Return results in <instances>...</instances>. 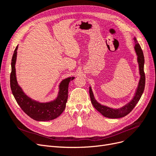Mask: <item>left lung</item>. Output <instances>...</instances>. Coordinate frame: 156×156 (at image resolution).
<instances>
[{
    "instance_id": "left-lung-1",
    "label": "left lung",
    "mask_w": 156,
    "mask_h": 156,
    "mask_svg": "<svg viewBox=\"0 0 156 156\" xmlns=\"http://www.w3.org/2000/svg\"><path fill=\"white\" fill-rule=\"evenodd\" d=\"M133 40L135 41V51L136 56H137V62L139 64L140 79L137 88H136L135 90L134 96L132 98L131 100L124 106L119 108H113L105 105H103L96 100L92 90V88L90 87H89L90 97L92 104L98 112H100L105 117L109 118V119H120V118H122L127 115L133 109L136 103L139 102L141 96L143 95L145 87V74L144 72V58L143 52L142 49H141L137 40H136L135 37H133Z\"/></svg>"
}]
</instances>
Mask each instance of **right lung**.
Here are the masks:
<instances>
[{"mask_svg": "<svg viewBox=\"0 0 156 156\" xmlns=\"http://www.w3.org/2000/svg\"><path fill=\"white\" fill-rule=\"evenodd\" d=\"M17 49L18 45L13 54L10 74V87L17 103L28 116L36 121H49L56 119L65 109L68 96L69 83L74 79L75 77H69L61 81L58 96L55 100L45 103L32 100L24 93L17 81L15 66Z\"/></svg>", "mask_w": 156, "mask_h": 156, "instance_id": "right-lung-1", "label": "right lung"}]
</instances>
